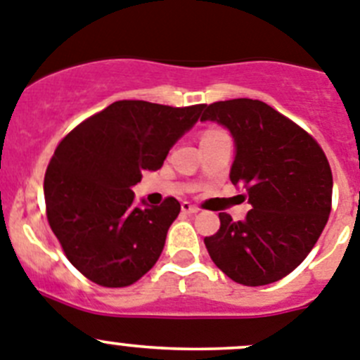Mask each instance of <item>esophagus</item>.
I'll return each instance as SVG.
<instances>
[{
    "label": "esophagus",
    "mask_w": 360,
    "mask_h": 360,
    "mask_svg": "<svg viewBox=\"0 0 360 360\" xmlns=\"http://www.w3.org/2000/svg\"><path fill=\"white\" fill-rule=\"evenodd\" d=\"M181 210H183L184 213H190V215L199 212V208H197V206H193L192 202H188V200H183V202H181Z\"/></svg>",
    "instance_id": "esophagus-1"
}]
</instances>
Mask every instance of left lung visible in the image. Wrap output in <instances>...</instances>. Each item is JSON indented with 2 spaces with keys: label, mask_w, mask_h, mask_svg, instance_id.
Listing matches in <instances>:
<instances>
[{
  "label": "left lung",
  "mask_w": 360,
  "mask_h": 360,
  "mask_svg": "<svg viewBox=\"0 0 360 360\" xmlns=\"http://www.w3.org/2000/svg\"><path fill=\"white\" fill-rule=\"evenodd\" d=\"M228 129L235 143L229 179L245 188L244 220L219 213L220 229L204 238L217 267L233 281L258 287L281 280L305 260L326 226L332 170L309 132L260 100L204 105L200 122Z\"/></svg>",
  "instance_id": "left-lung-1"
}]
</instances>
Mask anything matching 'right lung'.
Wrapping results in <instances>:
<instances>
[{
  "label": "right lung",
  "instance_id": "add662e5",
  "mask_svg": "<svg viewBox=\"0 0 360 360\" xmlns=\"http://www.w3.org/2000/svg\"><path fill=\"white\" fill-rule=\"evenodd\" d=\"M202 109L118 100L60 141L44 176L46 215L84 276L127 287L154 267L181 204L174 197L161 206L136 204L132 186L145 170L163 167Z\"/></svg>",
  "mask_w": 360,
  "mask_h": 360
}]
</instances>
